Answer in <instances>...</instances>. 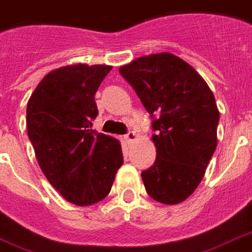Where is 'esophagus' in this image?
<instances>
[{
  "mask_svg": "<svg viewBox=\"0 0 252 252\" xmlns=\"http://www.w3.org/2000/svg\"><path fill=\"white\" fill-rule=\"evenodd\" d=\"M136 138H137V134L134 133L133 130H130V132H128V133H126V136H124V140H126V142H132V141H134V140H136Z\"/></svg>",
  "mask_w": 252,
  "mask_h": 252,
  "instance_id": "obj_1",
  "label": "esophagus"
}]
</instances>
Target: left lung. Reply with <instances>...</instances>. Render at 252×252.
I'll use <instances>...</instances> for the list:
<instances>
[{
  "label": "left lung",
  "instance_id": "left-lung-1",
  "mask_svg": "<svg viewBox=\"0 0 252 252\" xmlns=\"http://www.w3.org/2000/svg\"><path fill=\"white\" fill-rule=\"evenodd\" d=\"M154 119L153 166L141 172L148 195L174 205L203 180L217 146L220 112L204 78L168 52L138 57L119 69Z\"/></svg>",
  "mask_w": 252,
  "mask_h": 252
}]
</instances>
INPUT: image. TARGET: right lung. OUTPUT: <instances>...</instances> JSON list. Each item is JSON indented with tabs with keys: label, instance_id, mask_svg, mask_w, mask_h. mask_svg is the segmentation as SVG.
Masks as SVG:
<instances>
[{
	"label": "right lung",
	"instance_id": "add662e5",
	"mask_svg": "<svg viewBox=\"0 0 252 252\" xmlns=\"http://www.w3.org/2000/svg\"><path fill=\"white\" fill-rule=\"evenodd\" d=\"M110 65L76 64L49 72L27 103V133L41 171L69 203L103 200L123 165L120 142L91 129L94 95Z\"/></svg>",
	"mask_w": 252,
	"mask_h": 252
}]
</instances>
